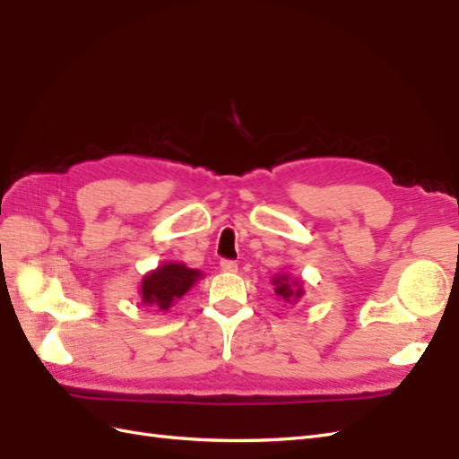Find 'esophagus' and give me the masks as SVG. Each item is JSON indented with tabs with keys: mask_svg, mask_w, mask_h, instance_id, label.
Wrapping results in <instances>:
<instances>
[{
	"mask_svg": "<svg viewBox=\"0 0 459 459\" xmlns=\"http://www.w3.org/2000/svg\"><path fill=\"white\" fill-rule=\"evenodd\" d=\"M220 268L224 272H238V262L233 260H221L220 262Z\"/></svg>",
	"mask_w": 459,
	"mask_h": 459,
	"instance_id": "34e87169",
	"label": "esophagus"
}]
</instances>
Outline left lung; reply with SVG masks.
I'll return each instance as SVG.
<instances>
[{"label": "left lung", "instance_id": "8db88e82", "mask_svg": "<svg viewBox=\"0 0 459 459\" xmlns=\"http://www.w3.org/2000/svg\"><path fill=\"white\" fill-rule=\"evenodd\" d=\"M272 283L275 285V295L285 302H297L302 297V287L299 281H290L289 275H275Z\"/></svg>", "mask_w": 459, "mask_h": 459}]
</instances>
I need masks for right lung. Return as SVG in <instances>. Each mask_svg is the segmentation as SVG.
Listing matches in <instances>:
<instances>
[{
  "mask_svg": "<svg viewBox=\"0 0 459 459\" xmlns=\"http://www.w3.org/2000/svg\"><path fill=\"white\" fill-rule=\"evenodd\" d=\"M199 270L187 268L182 262H164L157 270L149 272L142 281V302L145 307L166 312L178 299L201 280Z\"/></svg>",
  "mask_w": 459,
  "mask_h": 459,
  "instance_id": "right-lung-1",
  "label": "right lung"
}]
</instances>
